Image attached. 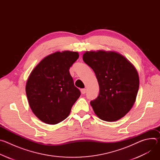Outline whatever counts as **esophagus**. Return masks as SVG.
<instances>
[{
    "instance_id": "esophagus-1",
    "label": "esophagus",
    "mask_w": 160,
    "mask_h": 160,
    "mask_svg": "<svg viewBox=\"0 0 160 160\" xmlns=\"http://www.w3.org/2000/svg\"><path fill=\"white\" fill-rule=\"evenodd\" d=\"M80 91H81V93H82V94H85V92H86V89H85V88H82V89L80 90Z\"/></svg>"
}]
</instances>
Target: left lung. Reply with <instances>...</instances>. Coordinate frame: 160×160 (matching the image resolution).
Masks as SVG:
<instances>
[{
    "instance_id": "8db88e82",
    "label": "left lung",
    "mask_w": 160,
    "mask_h": 160,
    "mask_svg": "<svg viewBox=\"0 0 160 160\" xmlns=\"http://www.w3.org/2000/svg\"><path fill=\"white\" fill-rule=\"evenodd\" d=\"M83 61L94 72L99 94L90 101L96 115L106 122L123 117L135 102L139 87V75L123 56L113 51H86Z\"/></svg>"
}]
</instances>
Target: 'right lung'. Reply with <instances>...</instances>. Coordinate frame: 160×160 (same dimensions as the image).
<instances>
[{"label":"right lung","instance_id":"add662e5","mask_svg":"<svg viewBox=\"0 0 160 160\" xmlns=\"http://www.w3.org/2000/svg\"><path fill=\"white\" fill-rule=\"evenodd\" d=\"M77 52H56L44 58L31 72L26 85L30 108L42 122L55 125L65 120L80 96L69 70Z\"/></svg>","mask_w":160,"mask_h":160}]
</instances>
